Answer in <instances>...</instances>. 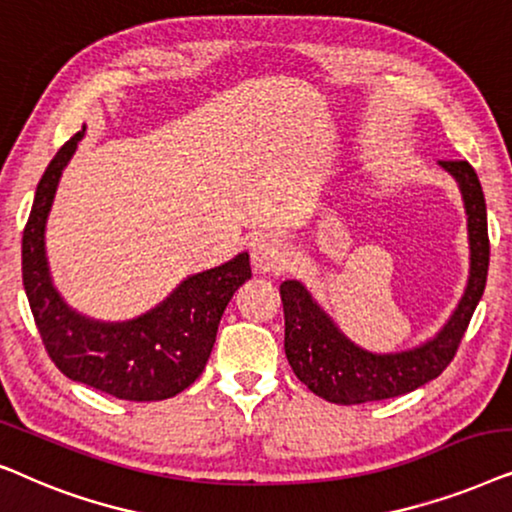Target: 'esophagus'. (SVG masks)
I'll use <instances>...</instances> for the list:
<instances>
[{
	"mask_svg": "<svg viewBox=\"0 0 512 512\" xmlns=\"http://www.w3.org/2000/svg\"><path fill=\"white\" fill-rule=\"evenodd\" d=\"M250 262L260 274H281V271L288 269V250L278 238H260L252 245Z\"/></svg>",
	"mask_w": 512,
	"mask_h": 512,
	"instance_id": "esophagus-1",
	"label": "esophagus"
}]
</instances>
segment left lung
Listing matches in <instances>:
<instances>
[{
    "label": "left lung",
    "mask_w": 512,
    "mask_h": 512,
    "mask_svg": "<svg viewBox=\"0 0 512 512\" xmlns=\"http://www.w3.org/2000/svg\"><path fill=\"white\" fill-rule=\"evenodd\" d=\"M440 168L454 177L463 196L468 215L470 276L459 306L433 339L398 353L365 351L339 330L302 283H281L285 356L297 379L327 403L360 405L410 393L440 377L459 349L487 285V206L478 173L468 161H440Z\"/></svg>",
    "instance_id": "1"
}]
</instances>
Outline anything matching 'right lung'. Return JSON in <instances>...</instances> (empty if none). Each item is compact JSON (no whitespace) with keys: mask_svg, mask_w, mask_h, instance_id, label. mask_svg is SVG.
<instances>
[{"mask_svg":"<svg viewBox=\"0 0 512 512\" xmlns=\"http://www.w3.org/2000/svg\"><path fill=\"white\" fill-rule=\"evenodd\" d=\"M84 133L86 126L44 170L23 231V285L34 323L51 360L72 381L133 403L173 398L206 367L229 299L252 276L250 257L241 252L185 278L152 311L124 323H102L70 309L51 281L44 231L60 175Z\"/></svg>","mask_w":512,"mask_h":512,"instance_id":"right-lung-1","label":"right lung"}]
</instances>
